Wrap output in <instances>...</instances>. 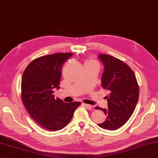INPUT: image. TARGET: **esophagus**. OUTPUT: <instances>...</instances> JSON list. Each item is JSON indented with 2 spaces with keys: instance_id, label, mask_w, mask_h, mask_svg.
<instances>
[{
  "instance_id": "obj_1",
  "label": "esophagus",
  "mask_w": 158,
  "mask_h": 158,
  "mask_svg": "<svg viewBox=\"0 0 158 158\" xmlns=\"http://www.w3.org/2000/svg\"><path fill=\"white\" fill-rule=\"evenodd\" d=\"M83 106H84L86 109H89V110H90V109H91L92 108V106H91V105H89V104H85V103H83Z\"/></svg>"
}]
</instances>
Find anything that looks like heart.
Listing matches in <instances>:
<instances>
[{
	"mask_svg": "<svg viewBox=\"0 0 158 158\" xmlns=\"http://www.w3.org/2000/svg\"><path fill=\"white\" fill-rule=\"evenodd\" d=\"M86 62H92V63H96L95 62H94V61H92V60H89V61H87Z\"/></svg>",
	"mask_w": 158,
	"mask_h": 158,
	"instance_id": "1",
	"label": "heart"
}]
</instances>
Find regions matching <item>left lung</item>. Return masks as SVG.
Instances as JSON below:
<instances>
[{
    "mask_svg": "<svg viewBox=\"0 0 158 158\" xmlns=\"http://www.w3.org/2000/svg\"><path fill=\"white\" fill-rule=\"evenodd\" d=\"M104 70L102 75V87L109 91L108 108L96 107L104 112L107 118L98 126L105 130H115L129 120L139 99V89L135 75L124 62L110 55L100 54Z\"/></svg>",
    "mask_w": 158,
    "mask_h": 158,
    "instance_id": "8db88e82",
    "label": "left lung"
}]
</instances>
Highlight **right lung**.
<instances>
[{
	"label": "right lung",
	"instance_id": "obj_1",
	"mask_svg": "<svg viewBox=\"0 0 158 158\" xmlns=\"http://www.w3.org/2000/svg\"><path fill=\"white\" fill-rule=\"evenodd\" d=\"M72 53H55L39 57L28 64L21 80V99L31 117L43 128L57 131L71 121L81 102H64L55 98L60 89L64 62Z\"/></svg>",
	"mask_w": 158,
	"mask_h": 158
}]
</instances>
